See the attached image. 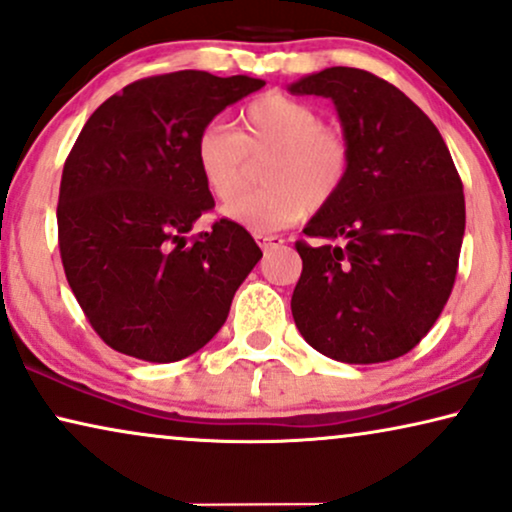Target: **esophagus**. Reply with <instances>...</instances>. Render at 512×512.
I'll return each instance as SVG.
<instances>
[{"instance_id":"1","label":"esophagus","mask_w":512,"mask_h":512,"mask_svg":"<svg viewBox=\"0 0 512 512\" xmlns=\"http://www.w3.org/2000/svg\"><path fill=\"white\" fill-rule=\"evenodd\" d=\"M256 242H258V247H261L263 251L277 249V247H281V244H284V240H281L279 235H263V233L256 235Z\"/></svg>"}]
</instances>
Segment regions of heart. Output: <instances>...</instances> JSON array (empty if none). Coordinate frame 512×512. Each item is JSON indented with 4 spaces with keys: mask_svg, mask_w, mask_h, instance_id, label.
Returning a JSON list of instances; mask_svg holds the SVG:
<instances>
[{
    "mask_svg": "<svg viewBox=\"0 0 512 512\" xmlns=\"http://www.w3.org/2000/svg\"><path fill=\"white\" fill-rule=\"evenodd\" d=\"M249 160L264 162L266 189L241 197ZM196 166L207 191L228 203V219L251 233H270L291 226L307 207L335 201L351 173L353 145L344 127L321 122L314 106L272 92L242 108L235 133L207 124L196 138Z\"/></svg>",
    "mask_w": 512,
    "mask_h": 512,
    "instance_id": "heart-1",
    "label": "heart"
}]
</instances>
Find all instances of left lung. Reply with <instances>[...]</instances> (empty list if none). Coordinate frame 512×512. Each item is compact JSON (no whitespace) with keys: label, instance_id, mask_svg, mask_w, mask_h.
Segmentation results:
<instances>
[{"label":"left lung","instance_id":"8db88e82","mask_svg":"<svg viewBox=\"0 0 512 512\" xmlns=\"http://www.w3.org/2000/svg\"><path fill=\"white\" fill-rule=\"evenodd\" d=\"M288 90L332 99L353 145L344 189L302 231L344 244L295 242V325L332 360H395L432 330L455 284L466 210L453 157L434 122L374 73L332 66Z\"/></svg>","mask_w":512,"mask_h":512}]
</instances>
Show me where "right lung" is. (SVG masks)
Listing matches in <instances>:
<instances>
[{
  "instance_id": "add662e5",
  "label": "right lung",
  "mask_w": 512,
  "mask_h": 512,
  "mask_svg": "<svg viewBox=\"0 0 512 512\" xmlns=\"http://www.w3.org/2000/svg\"><path fill=\"white\" fill-rule=\"evenodd\" d=\"M265 83L175 71L136 80L85 122L64 161L59 254L87 321L110 348L175 362L203 348L263 251L217 219L196 166V138L221 110Z\"/></svg>"
}]
</instances>
